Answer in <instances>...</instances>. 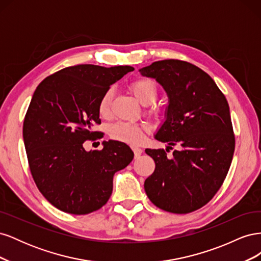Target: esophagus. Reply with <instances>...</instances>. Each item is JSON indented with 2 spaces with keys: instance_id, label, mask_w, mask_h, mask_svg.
I'll use <instances>...</instances> for the list:
<instances>
[{
  "instance_id": "34e87169",
  "label": "esophagus",
  "mask_w": 261,
  "mask_h": 261,
  "mask_svg": "<svg viewBox=\"0 0 261 261\" xmlns=\"http://www.w3.org/2000/svg\"><path fill=\"white\" fill-rule=\"evenodd\" d=\"M133 151H134V154H135V158H139L140 154L143 153V150H141V149L138 148V147H134V148H133Z\"/></svg>"
}]
</instances>
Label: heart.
<instances>
[{
    "label": "heart",
    "instance_id": "1",
    "mask_svg": "<svg viewBox=\"0 0 261 261\" xmlns=\"http://www.w3.org/2000/svg\"><path fill=\"white\" fill-rule=\"evenodd\" d=\"M129 89L140 103L147 107V112L149 114L156 116L161 113V110L152 105L158 97V87L152 80L147 77L137 78L130 83ZM111 90L106 91L103 96L101 97L98 111L102 117H109L111 114ZM146 133V126L127 122H117L111 125L109 129V134L112 139L132 146L139 145L143 141Z\"/></svg>",
    "mask_w": 261,
    "mask_h": 261
}]
</instances>
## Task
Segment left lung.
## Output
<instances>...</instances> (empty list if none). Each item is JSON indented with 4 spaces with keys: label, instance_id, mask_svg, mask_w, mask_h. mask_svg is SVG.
Instances as JSON below:
<instances>
[{
    "label": "left lung",
    "instance_id": "1",
    "mask_svg": "<svg viewBox=\"0 0 261 261\" xmlns=\"http://www.w3.org/2000/svg\"><path fill=\"white\" fill-rule=\"evenodd\" d=\"M139 72L155 78L170 99L155 139L168 148L178 147L171 159L164 149H146L155 163L145 180L146 194L164 211L198 210L222 186L233 159L235 136L227 101L206 72L185 61H156Z\"/></svg>",
    "mask_w": 261,
    "mask_h": 261
}]
</instances>
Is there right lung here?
<instances>
[{"instance_id":"right-lung-1","label":"right lung","mask_w":261,"mask_h":261,"mask_svg":"<svg viewBox=\"0 0 261 261\" xmlns=\"http://www.w3.org/2000/svg\"><path fill=\"white\" fill-rule=\"evenodd\" d=\"M132 70L81 64L59 70L37 87L22 137L31 175L55 208L72 215L99 210L112 194L115 173L134 159L132 149L120 141H103L101 150L84 148L85 141L103 137L92 130L101 124V97Z\"/></svg>"}]
</instances>
